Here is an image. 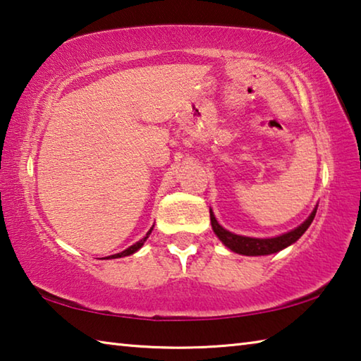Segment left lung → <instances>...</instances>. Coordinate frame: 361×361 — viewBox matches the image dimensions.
Wrapping results in <instances>:
<instances>
[{
	"instance_id": "8db88e82",
	"label": "left lung",
	"mask_w": 361,
	"mask_h": 361,
	"mask_svg": "<svg viewBox=\"0 0 361 361\" xmlns=\"http://www.w3.org/2000/svg\"><path fill=\"white\" fill-rule=\"evenodd\" d=\"M317 210L310 213V216L305 219V221L299 226V228L293 229L286 234H282L279 237H272V239H253V237H243V235H237L232 234V232L226 231L223 226H219L215 215H213L210 210V221H212V228L215 231V234L219 237L226 247L231 248L232 252L239 253V255H247V256H262V255H272L277 253L280 250L286 248L291 243H295L299 237H301L310 223L314 221Z\"/></svg>"
}]
</instances>
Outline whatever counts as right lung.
<instances>
[{
  "label": "right lung",
  "instance_id": "add662e5",
  "mask_svg": "<svg viewBox=\"0 0 361 361\" xmlns=\"http://www.w3.org/2000/svg\"><path fill=\"white\" fill-rule=\"evenodd\" d=\"M151 231H152V228L148 231V234H146V237H143L142 240H138L137 243H133L132 247H129L127 250H124V252H121V253H118V255H111V256H108V258H122V256H129V255H132V253H135L137 250H140L143 247V243H145V240L148 239V235L151 234Z\"/></svg>",
  "mask_w": 361,
  "mask_h": 361
}]
</instances>
